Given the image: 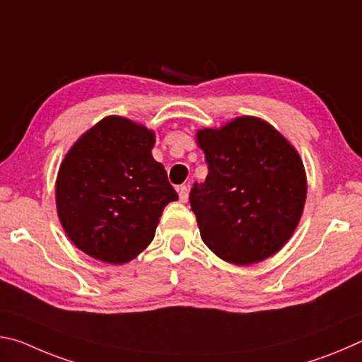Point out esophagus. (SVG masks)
I'll return each mask as SVG.
<instances>
[{"mask_svg": "<svg viewBox=\"0 0 362 362\" xmlns=\"http://www.w3.org/2000/svg\"><path fill=\"white\" fill-rule=\"evenodd\" d=\"M188 192H189V188L187 185L179 187V198H180L182 203H185V201L188 199Z\"/></svg>", "mask_w": 362, "mask_h": 362, "instance_id": "obj_1", "label": "esophagus"}]
</instances>
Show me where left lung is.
<instances>
[{
	"label": "left lung",
	"instance_id": "left-lung-1",
	"mask_svg": "<svg viewBox=\"0 0 362 362\" xmlns=\"http://www.w3.org/2000/svg\"><path fill=\"white\" fill-rule=\"evenodd\" d=\"M196 140L209 174L193 185L189 204L206 246L235 265L276 254L303 212L298 153L268 122L250 116L199 131Z\"/></svg>",
	"mask_w": 362,
	"mask_h": 362
}]
</instances>
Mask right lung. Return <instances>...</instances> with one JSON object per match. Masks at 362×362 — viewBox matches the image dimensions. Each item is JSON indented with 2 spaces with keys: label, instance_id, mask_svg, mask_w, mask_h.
I'll return each mask as SVG.
<instances>
[{
  "label": "right lung",
  "instance_id": "add662e5",
  "mask_svg": "<svg viewBox=\"0 0 362 362\" xmlns=\"http://www.w3.org/2000/svg\"><path fill=\"white\" fill-rule=\"evenodd\" d=\"M155 136L108 116L66 153L56 199L70 240L97 260L126 263L151 243L163 209L179 199L166 169L151 156Z\"/></svg>",
  "mask_w": 362,
  "mask_h": 362
}]
</instances>
